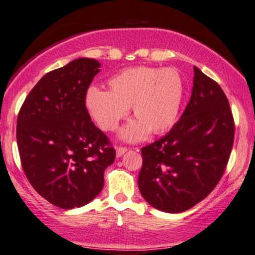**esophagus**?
<instances>
[{"instance_id":"esophagus-1","label":"esophagus","mask_w":255,"mask_h":255,"mask_svg":"<svg viewBox=\"0 0 255 255\" xmlns=\"http://www.w3.org/2000/svg\"><path fill=\"white\" fill-rule=\"evenodd\" d=\"M127 148H125V146H119V148H117V157H121L124 156L125 153L127 152Z\"/></svg>"}]
</instances>
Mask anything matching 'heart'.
<instances>
[{
    "mask_svg": "<svg viewBox=\"0 0 255 255\" xmlns=\"http://www.w3.org/2000/svg\"><path fill=\"white\" fill-rule=\"evenodd\" d=\"M107 85L109 90L89 89L85 107L100 128L114 130L131 106L136 118L121 128L119 137L124 141H142L150 130L159 134L177 119L184 88L173 69L130 68L111 77Z\"/></svg>",
    "mask_w": 255,
    "mask_h": 255,
    "instance_id": "obj_1",
    "label": "heart"
}]
</instances>
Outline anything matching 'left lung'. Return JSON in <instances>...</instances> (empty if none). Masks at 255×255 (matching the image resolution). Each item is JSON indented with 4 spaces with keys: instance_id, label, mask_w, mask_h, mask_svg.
Returning <instances> with one entry per match:
<instances>
[{
    "instance_id": "8db88e82",
    "label": "left lung",
    "mask_w": 255,
    "mask_h": 255,
    "mask_svg": "<svg viewBox=\"0 0 255 255\" xmlns=\"http://www.w3.org/2000/svg\"><path fill=\"white\" fill-rule=\"evenodd\" d=\"M235 123L229 100L214 80L194 67L192 96L180 120L142 148L138 188L165 213L188 210L210 194L230 157Z\"/></svg>"
}]
</instances>
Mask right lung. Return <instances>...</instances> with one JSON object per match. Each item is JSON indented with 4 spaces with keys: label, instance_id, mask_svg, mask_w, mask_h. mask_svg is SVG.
I'll list each match as a JSON object with an SVG mask.
<instances>
[{
    "label": "right lung",
    "instance_id": "obj_1",
    "mask_svg": "<svg viewBox=\"0 0 255 255\" xmlns=\"http://www.w3.org/2000/svg\"><path fill=\"white\" fill-rule=\"evenodd\" d=\"M99 68L97 60L80 57L49 71L28 93L17 118L24 173L38 194L62 209L95 199L103 189L104 172L116 159V150L85 107Z\"/></svg>",
    "mask_w": 255,
    "mask_h": 255
}]
</instances>
